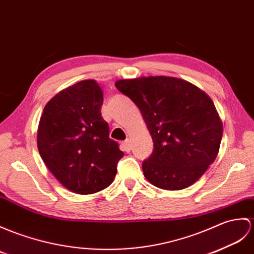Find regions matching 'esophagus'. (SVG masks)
<instances>
[{
    "mask_svg": "<svg viewBox=\"0 0 254 254\" xmlns=\"http://www.w3.org/2000/svg\"><path fill=\"white\" fill-rule=\"evenodd\" d=\"M122 146H123V150L127 151V152H129V150H131V148H132L131 143H129V140H128V139H127V140L123 141Z\"/></svg>",
    "mask_w": 254,
    "mask_h": 254,
    "instance_id": "obj_1",
    "label": "esophagus"
}]
</instances>
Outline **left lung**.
Segmentation results:
<instances>
[{
	"label": "left lung",
	"mask_w": 254,
	"mask_h": 254,
	"mask_svg": "<svg viewBox=\"0 0 254 254\" xmlns=\"http://www.w3.org/2000/svg\"><path fill=\"white\" fill-rule=\"evenodd\" d=\"M139 108L154 150L143 162L145 178L167 190L192 185L213 163L223 126L211 98L190 82L141 76L115 83Z\"/></svg>",
	"instance_id": "left-lung-1"
}]
</instances>
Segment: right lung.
Segmentation results:
<instances>
[{
  "label": "right lung",
  "mask_w": 254,
  "mask_h": 254,
  "mask_svg": "<svg viewBox=\"0 0 254 254\" xmlns=\"http://www.w3.org/2000/svg\"><path fill=\"white\" fill-rule=\"evenodd\" d=\"M102 88L84 80L64 88L44 107L38 128V148L44 163L62 184L76 193L105 190L114 182L125 156L109 138L100 109Z\"/></svg>",
  "instance_id": "add662e5"
}]
</instances>
